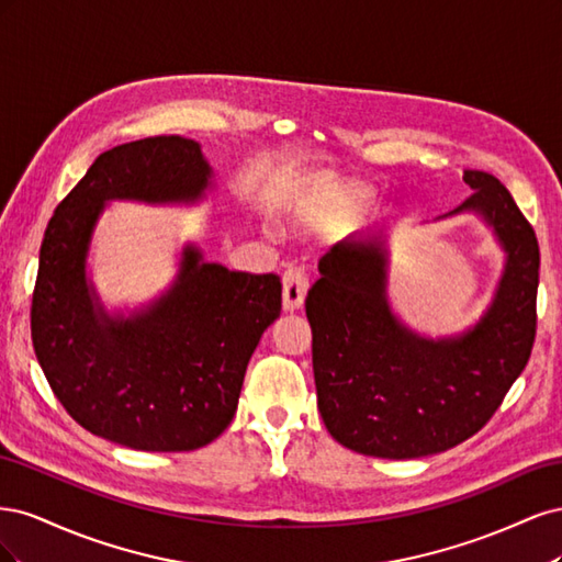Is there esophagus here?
Returning a JSON list of instances; mask_svg holds the SVG:
<instances>
[{
  "mask_svg": "<svg viewBox=\"0 0 562 562\" xmlns=\"http://www.w3.org/2000/svg\"><path fill=\"white\" fill-rule=\"evenodd\" d=\"M310 291V279L304 274V269L291 267L285 269L283 274V310L285 312H295L302 307L304 297H307Z\"/></svg>",
  "mask_w": 562,
  "mask_h": 562,
  "instance_id": "obj_1",
  "label": "esophagus"
}]
</instances>
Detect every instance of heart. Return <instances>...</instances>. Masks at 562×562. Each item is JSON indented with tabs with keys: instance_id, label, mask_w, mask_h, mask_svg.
<instances>
[{
	"instance_id": "heart-1",
	"label": "heart",
	"mask_w": 562,
	"mask_h": 562,
	"mask_svg": "<svg viewBox=\"0 0 562 562\" xmlns=\"http://www.w3.org/2000/svg\"><path fill=\"white\" fill-rule=\"evenodd\" d=\"M366 196H368L366 187H356V184L339 187V190L330 196L326 211H330V213H342V211L356 206V203H359V201L366 199Z\"/></svg>"
}]
</instances>
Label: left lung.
<instances>
[{
  "instance_id": "obj_1",
  "label": "left lung",
  "mask_w": 562,
  "mask_h": 562,
  "mask_svg": "<svg viewBox=\"0 0 562 562\" xmlns=\"http://www.w3.org/2000/svg\"><path fill=\"white\" fill-rule=\"evenodd\" d=\"M473 194L454 211L495 234L506 260L490 307L471 328L427 337L389 302L386 234H349L318 260L304 300L318 413L345 448L415 459L481 431L532 353L539 244L514 196L490 173L464 171Z\"/></svg>"
}]
</instances>
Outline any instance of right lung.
<instances>
[{
  "mask_svg": "<svg viewBox=\"0 0 562 562\" xmlns=\"http://www.w3.org/2000/svg\"><path fill=\"white\" fill-rule=\"evenodd\" d=\"M213 190L201 145L159 135L100 155L48 220L32 295V345L83 429L145 452H187L223 434L250 356L281 314L277 274L229 271L194 244L157 300L110 314L87 277L108 201L199 203Z\"/></svg>",
  "mask_w": 562,
  "mask_h": 562,
  "instance_id": "obj_1",
  "label": "right lung"
}]
</instances>
